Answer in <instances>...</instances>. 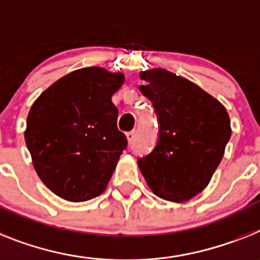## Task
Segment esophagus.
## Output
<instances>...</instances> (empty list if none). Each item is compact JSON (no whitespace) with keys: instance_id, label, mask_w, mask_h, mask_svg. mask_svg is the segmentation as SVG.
I'll return each mask as SVG.
<instances>
[{"instance_id":"34e87169","label":"esophagus","mask_w":260,"mask_h":260,"mask_svg":"<svg viewBox=\"0 0 260 260\" xmlns=\"http://www.w3.org/2000/svg\"><path fill=\"white\" fill-rule=\"evenodd\" d=\"M135 137H136V132H135V131H131V132H128V134H126V139H128V141H129V143H132V141L135 140Z\"/></svg>"}]
</instances>
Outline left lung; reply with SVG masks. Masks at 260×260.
Wrapping results in <instances>:
<instances>
[{
    "instance_id": "8db88e82",
    "label": "left lung",
    "mask_w": 260,
    "mask_h": 260,
    "mask_svg": "<svg viewBox=\"0 0 260 260\" xmlns=\"http://www.w3.org/2000/svg\"><path fill=\"white\" fill-rule=\"evenodd\" d=\"M140 78L145 84L139 88L156 112L158 139L137 165L156 196L184 202L210 182L230 140V117L217 99L167 70L144 71Z\"/></svg>"
}]
</instances>
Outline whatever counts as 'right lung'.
Returning <instances> with one entry per match:
<instances>
[{
  "label": "right lung",
  "instance_id": "right-lung-1",
  "mask_svg": "<svg viewBox=\"0 0 260 260\" xmlns=\"http://www.w3.org/2000/svg\"><path fill=\"white\" fill-rule=\"evenodd\" d=\"M124 80L121 73L100 67L76 70L31 106L25 140L32 165L43 184L63 200L88 201L107 187L128 145L111 100Z\"/></svg>",
  "mask_w": 260,
  "mask_h": 260
}]
</instances>
